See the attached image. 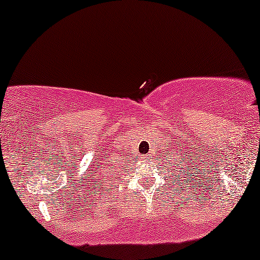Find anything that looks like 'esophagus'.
<instances>
[{"label":"esophagus","instance_id":"1","mask_svg":"<svg viewBox=\"0 0 260 260\" xmlns=\"http://www.w3.org/2000/svg\"><path fill=\"white\" fill-rule=\"evenodd\" d=\"M150 158H151V154H145V155L141 156L142 161H148V159H150Z\"/></svg>","mask_w":260,"mask_h":260}]
</instances>
